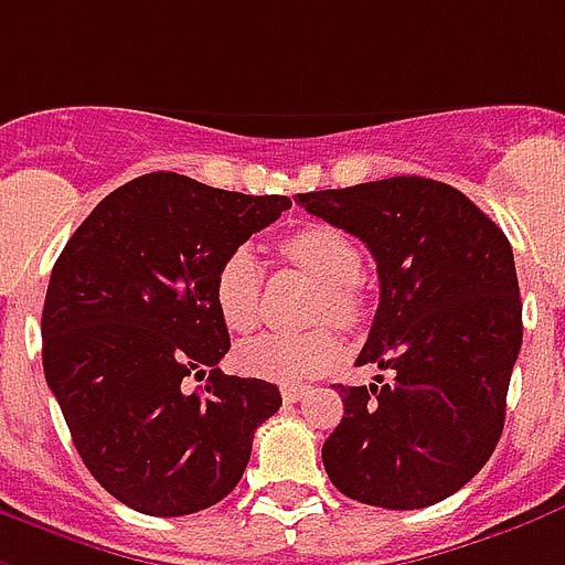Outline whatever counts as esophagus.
Masks as SVG:
<instances>
[{
    "instance_id": "esophagus-1",
    "label": "esophagus",
    "mask_w": 565,
    "mask_h": 565,
    "mask_svg": "<svg viewBox=\"0 0 565 565\" xmlns=\"http://www.w3.org/2000/svg\"><path fill=\"white\" fill-rule=\"evenodd\" d=\"M308 392L305 386H284L281 388V398L287 401V404H296V401H302V395Z\"/></svg>"
}]
</instances>
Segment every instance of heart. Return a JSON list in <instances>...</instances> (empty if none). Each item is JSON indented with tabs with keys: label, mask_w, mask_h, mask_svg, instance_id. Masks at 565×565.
<instances>
[{
	"label": "heart",
	"mask_w": 565,
	"mask_h": 565,
	"mask_svg": "<svg viewBox=\"0 0 565 565\" xmlns=\"http://www.w3.org/2000/svg\"><path fill=\"white\" fill-rule=\"evenodd\" d=\"M281 254L287 260L308 271L320 284L317 317H329L338 326H353L362 315L359 287L365 260L362 250L344 230L332 224H308L281 239ZM212 299L221 320L233 332H248L260 320L263 266L250 248H233L221 260ZM341 344L329 329L311 332H263L248 338L236 350V362L245 374L275 383H302L320 377L335 365Z\"/></svg>",
	"instance_id": "obj_1"
}]
</instances>
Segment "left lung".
<instances>
[{
	"instance_id": "left-lung-1",
	"label": "left lung",
	"mask_w": 565,
	"mask_h": 565,
	"mask_svg": "<svg viewBox=\"0 0 565 565\" xmlns=\"http://www.w3.org/2000/svg\"><path fill=\"white\" fill-rule=\"evenodd\" d=\"M305 212L365 242L380 305L359 365L388 371L338 386L344 416L323 467L350 500L425 509L452 497L494 452L521 350L512 245L458 188L392 177L296 194Z\"/></svg>"
}]
</instances>
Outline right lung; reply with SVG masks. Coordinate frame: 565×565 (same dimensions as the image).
<instances>
[{"instance_id":"obj_1","label":"right lung","mask_w":565,"mask_h":565,"mask_svg":"<svg viewBox=\"0 0 565 565\" xmlns=\"http://www.w3.org/2000/svg\"><path fill=\"white\" fill-rule=\"evenodd\" d=\"M290 198L146 173L92 209L50 275L41 359L89 473L134 512L209 509L239 484L254 431L278 413L266 380L230 377L212 281ZM210 374L194 393L186 377Z\"/></svg>"}]
</instances>
